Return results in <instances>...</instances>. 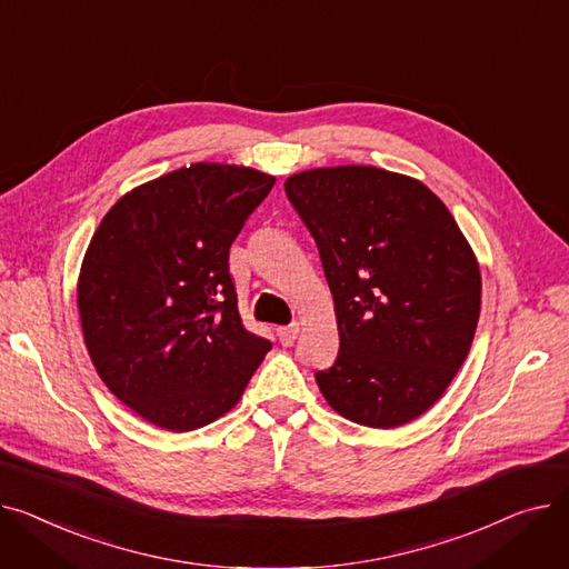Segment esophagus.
<instances>
[{
  "mask_svg": "<svg viewBox=\"0 0 569 569\" xmlns=\"http://www.w3.org/2000/svg\"><path fill=\"white\" fill-rule=\"evenodd\" d=\"M298 338V323H291V326H282L278 328V340L282 347H291L293 340Z\"/></svg>",
  "mask_w": 569,
  "mask_h": 569,
  "instance_id": "obj_1",
  "label": "esophagus"
}]
</instances>
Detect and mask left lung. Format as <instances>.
I'll use <instances>...</instances> for the list:
<instances>
[{
	"mask_svg": "<svg viewBox=\"0 0 569 569\" xmlns=\"http://www.w3.org/2000/svg\"><path fill=\"white\" fill-rule=\"evenodd\" d=\"M336 303L340 353L317 386L342 418L392 429L439 402L469 356L482 278L473 248L422 181L370 164L284 181Z\"/></svg>",
	"mask_w": 569,
	"mask_h": 569,
	"instance_id": "obj_1",
	"label": "left lung"
}]
</instances>
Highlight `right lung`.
Instances as JSON below:
<instances>
[{
  "label": "right lung",
  "mask_w": 569,
  "mask_h": 569,
  "mask_svg": "<svg viewBox=\"0 0 569 569\" xmlns=\"http://www.w3.org/2000/svg\"><path fill=\"white\" fill-rule=\"evenodd\" d=\"M276 177L194 162L126 192L78 278L89 358L147 422L192 431L237 407L271 342L243 326L229 248Z\"/></svg>",
  "instance_id": "1"
}]
</instances>
